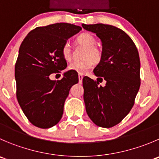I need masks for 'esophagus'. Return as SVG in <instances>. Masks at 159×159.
Masks as SVG:
<instances>
[{
  "instance_id": "esophagus-1",
  "label": "esophagus",
  "mask_w": 159,
  "mask_h": 159,
  "mask_svg": "<svg viewBox=\"0 0 159 159\" xmlns=\"http://www.w3.org/2000/svg\"><path fill=\"white\" fill-rule=\"evenodd\" d=\"M83 75H81V74H79V75H78V79H79V81H82V79H83Z\"/></svg>"
}]
</instances>
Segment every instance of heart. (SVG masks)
<instances>
[{
  "label": "heart",
  "instance_id": "b5f03b06",
  "mask_svg": "<svg viewBox=\"0 0 159 159\" xmlns=\"http://www.w3.org/2000/svg\"><path fill=\"white\" fill-rule=\"evenodd\" d=\"M78 41L80 43L87 47L84 57H92L95 61H98L101 57V52L98 47H95V41L93 35L89 33H82L78 37ZM62 56L66 61H70L72 57L71 48L68 42L65 43L61 49ZM92 58L82 60V61H75L70 63L68 66V69L76 72L78 74H85L92 69L94 66V61Z\"/></svg>",
  "mask_w": 159,
  "mask_h": 159
}]
</instances>
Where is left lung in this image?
<instances>
[{
  "mask_svg": "<svg viewBox=\"0 0 159 159\" xmlns=\"http://www.w3.org/2000/svg\"><path fill=\"white\" fill-rule=\"evenodd\" d=\"M101 39L100 62L94 69L97 81L83 78L86 112L95 125L109 128L130 112L141 84L140 57L130 37L115 26L82 24ZM107 81L104 87L98 80Z\"/></svg>",
  "mask_w": 159,
  "mask_h": 159,
  "instance_id": "obj_1",
  "label": "left lung"
}]
</instances>
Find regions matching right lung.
Returning <instances> with one entry per match:
<instances>
[{"label": "right lung", "instance_id": "add662e5", "mask_svg": "<svg viewBox=\"0 0 159 159\" xmlns=\"http://www.w3.org/2000/svg\"><path fill=\"white\" fill-rule=\"evenodd\" d=\"M81 27L56 23L31 31L20 46L15 64L16 96L28 120L34 126L47 129L58 124L72 85L78 82L73 70L62 79L50 80V75L67 67L61 49Z\"/></svg>", "mask_w": 159, "mask_h": 159}]
</instances>
